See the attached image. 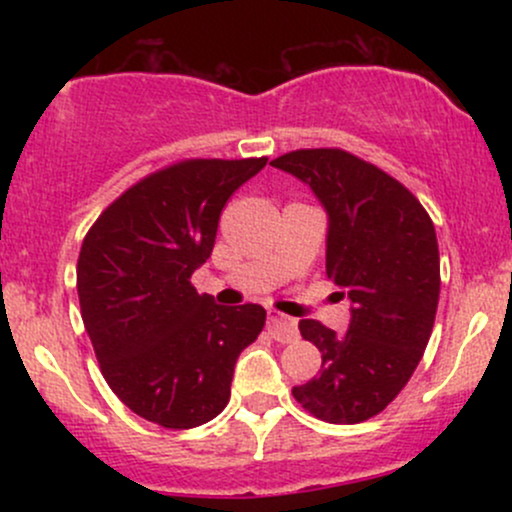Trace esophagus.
<instances>
[{
	"mask_svg": "<svg viewBox=\"0 0 512 512\" xmlns=\"http://www.w3.org/2000/svg\"><path fill=\"white\" fill-rule=\"evenodd\" d=\"M267 330L272 332V337L276 339V342H281V344L296 342V339H298V327H296V322H293L291 317L274 313V310H269Z\"/></svg>",
	"mask_w": 512,
	"mask_h": 512,
	"instance_id": "esophagus-1",
	"label": "esophagus"
}]
</instances>
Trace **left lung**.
I'll return each instance as SVG.
<instances>
[{
    "label": "left lung",
    "mask_w": 512,
    "mask_h": 512,
    "mask_svg": "<svg viewBox=\"0 0 512 512\" xmlns=\"http://www.w3.org/2000/svg\"><path fill=\"white\" fill-rule=\"evenodd\" d=\"M272 166L325 207L327 276L351 301L346 334L298 322L322 368L293 397L327 424H361L402 392L424 356L440 296L436 228L402 182L344 149H298Z\"/></svg>",
    "instance_id": "obj_1"
}]
</instances>
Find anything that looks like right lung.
I'll return each mask as SVG.
<instances>
[{
  "mask_svg": "<svg viewBox=\"0 0 512 512\" xmlns=\"http://www.w3.org/2000/svg\"><path fill=\"white\" fill-rule=\"evenodd\" d=\"M267 158H187L146 175L88 228L76 264L81 317L110 390L163 428H195L231 397L262 305H216L192 272L214 250L221 209Z\"/></svg>",
  "mask_w": 512,
  "mask_h": 512,
  "instance_id": "add662e5",
  "label": "right lung"
}]
</instances>
